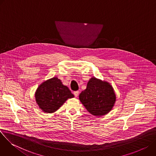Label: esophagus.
I'll list each match as a JSON object with an SVG mask.
<instances>
[{
	"label": "esophagus",
	"instance_id": "esophagus-1",
	"mask_svg": "<svg viewBox=\"0 0 156 156\" xmlns=\"http://www.w3.org/2000/svg\"><path fill=\"white\" fill-rule=\"evenodd\" d=\"M73 94H74V95H75V97H77V96H78V94H79V91H75V92L73 93Z\"/></svg>",
	"mask_w": 156,
	"mask_h": 156
}]
</instances>
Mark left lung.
<instances>
[{"label":"left lung","instance_id":"1","mask_svg":"<svg viewBox=\"0 0 156 156\" xmlns=\"http://www.w3.org/2000/svg\"><path fill=\"white\" fill-rule=\"evenodd\" d=\"M79 99L86 110L94 116H102L112 109L116 101L114 88L109 83L91 78Z\"/></svg>","mask_w":156,"mask_h":156}]
</instances>
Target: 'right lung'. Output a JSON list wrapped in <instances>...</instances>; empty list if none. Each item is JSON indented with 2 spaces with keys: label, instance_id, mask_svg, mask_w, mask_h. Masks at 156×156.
<instances>
[{
  "label": "right lung",
  "instance_id": "right-lung-1",
  "mask_svg": "<svg viewBox=\"0 0 156 156\" xmlns=\"http://www.w3.org/2000/svg\"><path fill=\"white\" fill-rule=\"evenodd\" d=\"M74 98L67 86L57 77L42 83L37 88L35 99L39 108L45 113H53L68 99Z\"/></svg>",
  "mask_w": 156,
  "mask_h": 156
}]
</instances>
